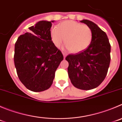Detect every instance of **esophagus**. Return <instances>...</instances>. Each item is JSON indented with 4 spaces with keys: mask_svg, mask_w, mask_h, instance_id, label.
Instances as JSON below:
<instances>
[{
    "mask_svg": "<svg viewBox=\"0 0 122 122\" xmlns=\"http://www.w3.org/2000/svg\"><path fill=\"white\" fill-rule=\"evenodd\" d=\"M62 54H63V56H64V58H66V56H67V53H66V52H62Z\"/></svg>",
    "mask_w": 122,
    "mask_h": 122,
    "instance_id": "34e87169",
    "label": "esophagus"
}]
</instances>
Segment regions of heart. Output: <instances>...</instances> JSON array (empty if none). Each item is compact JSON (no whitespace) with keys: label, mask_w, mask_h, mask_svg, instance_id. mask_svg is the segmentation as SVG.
Returning a JSON list of instances; mask_svg holds the SVG:
<instances>
[{"label":"heart","mask_w":122,"mask_h":122,"mask_svg":"<svg viewBox=\"0 0 122 122\" xmlns=\"http://www.w3.org/2000/svg\"><path fill=\"white\" fill-rule=\"evenodd\" d=\"M51 37L56 47H61L65 41L66 47L70 52L77 53L85 51L90 45L93 40V32L87 25L67 20L61 23L58 28H52Z\"/></svg>","instance_id":"obj_1"}]
</instances>
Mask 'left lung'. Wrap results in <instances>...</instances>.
I'll return each instance as SVG.
<instances>
[{
    "label": "left lung",
    "mask_w": 122,
    "mask_h": 122,
    "mask_svg": "<svg viewBox=\"0 0 122 122\" xmlns=\"http://www.w3.org/2000/svg\"><path fill=\"white\" fill-rule=\"evenodd\" d=\"M92 29L93 40L85 51L69 54L68 75L75 87L88 90L96 88L105 78L111 60V45L107 35L97 25L88 20H81Z\"/></svg>",
    "instance_id": "1"
}]
</instances>
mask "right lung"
Masks as SVG:
<instances>
[{
    "label": "right lung",
    "instance_id": "1",
    "mask_svg": "<svg viewBox=\"0 0 122 122\" xmlns=\"http://www.w3.org/2000/svg\"><path fill=\"white\" fill-rule=\"evenodd\" d=\"M52 21H38L21 35L15 44L14 61L20 81L29 90L51 87L56 70L64 57L51 37Z\"/></svg>",
    "mask_w": 122,
    "mask_h": 122
}]
</instances>
